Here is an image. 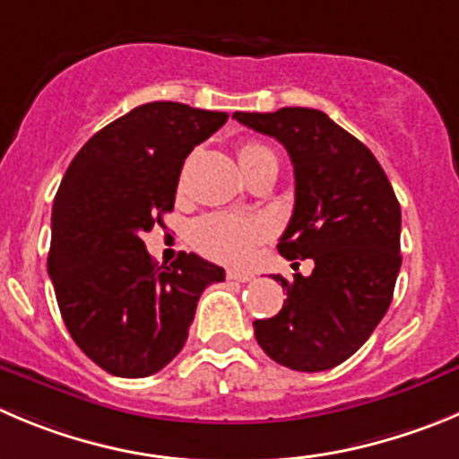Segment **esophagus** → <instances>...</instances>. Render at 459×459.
<instances>
[{
    "label": "esophagus",
    "mask_w": 459,
    "mask_h": 459,
    "mask_svg": "<svg viewBox=\"0 0 459 459\" xmlns=\"http://www.w3.org/2000/svg\"><path fill=\"white\" fill-rule=\"evenodd\" d=\"M226 278H229V281L249 282V281H254L255 276L251 272H239V269H229V272H226Z\"/></svg>",
    "instance_id": "obj_1"
}]
</instances>
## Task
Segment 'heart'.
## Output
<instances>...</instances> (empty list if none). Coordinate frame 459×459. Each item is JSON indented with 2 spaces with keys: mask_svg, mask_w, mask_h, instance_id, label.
Wrapping results in <instances>:
<instances>
[{
  "mask_svg": "<svg viewBox=\"0 0 459 459\" xmlns=\"http://www.w3.org/2000/svg\"><path fill=\"white\" fill-rule=\"evenodd\" d=\"M264 158H276L264 144L247 143L239 147V162L244 167ZM269 226L260 217L233 215V212H215L205 215L192 226V242L201 254L220 263H247L255 255L260 244L267 239Z\"/></svg>",
  "mask_w": 459,
  "mask_h": 459,
  "instance_id": "obj_1",
  "label": "heart"
}]
</instances>
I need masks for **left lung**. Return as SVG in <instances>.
Here are the masks:
<instances>
[{"label": "left lung", "mask_w": 459, "mask_h": 459, "mask_svg": "<svg viewBox=\"0 0 459 459\" xmlns=\"http://www.w3.org/2000/svg\"><path fill=\"white\" fill-rule=\"evenodd\" d=\"M276 138L294 165V212L278 242L288 260H315L310 276L281 281L288 299L255 319L264 353L294 371H326L369 340L392 303L401 269V205L374 153L315 108L233 113Z\"/></svg>", "instance_id": "obj_1"}]
</instances>
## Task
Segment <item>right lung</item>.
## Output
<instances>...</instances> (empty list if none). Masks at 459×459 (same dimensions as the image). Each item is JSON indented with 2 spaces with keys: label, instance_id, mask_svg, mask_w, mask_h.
<instances>
[{
  "label": "right lung",
  "instance_id": "right-lung-1",
  "mask_svg": "<svg viewBox=\"0 0 459 459\" xmlns=\"http://www.w3.org/2000/svg\"><path fill=\"white\" fill-rule=\"evenodd\" d=\"M229 115L152 101L97 131L67 167L51 210L47 272L72 340L119 378L177 358L196 303L224 269L181 251L156 267L143 235L162 226L187 153Z\"/></svg>",
  "mask_w": 459,
  "mask_h": 459
}]
</instances>
